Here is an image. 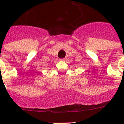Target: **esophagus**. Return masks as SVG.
Here are the masks:
<instances>
[{"mask_svg":"<svg viewBox=\"0 0 124 124\" xmlns=\"http://www.w3.org/2000/svg\"><path fill=\"white\" fill-rule=\"evenodd\" d=\"M65 60H66V58H64V59H63V61H65Z\"/></svg>","mask_w":124,"mask_h":124,"instance_id":"1","label":"esophagus"}]
</instances>
